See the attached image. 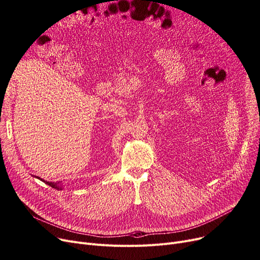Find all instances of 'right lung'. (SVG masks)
I'll list each match as a JSON object with an SVG mask.
<instances>
[{
	"label": "right lung",
	"mask_w": 260,
	"mask_h": 260,
	"mask_svg": "<svg viewBox=\"0 0 260 260\" xmlns=\"http://www.w3.org/2000/svg\"><path fill=\"white\" fill-rule=\"evenodd\" d=\"M38 178L40 179V180H42V181H44L43 179H41L40 177H38ZM46 184H48L49 186H51V187H53V188H57V189H62V186H61V184H60V182L59 183H57V182H49V181H44Z\"/></svg>",
	"instance_id": "obj_1"
}]
</instances>
